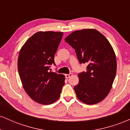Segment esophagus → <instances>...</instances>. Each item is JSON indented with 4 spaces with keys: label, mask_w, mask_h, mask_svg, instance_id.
Returning a JSON list of instances; mask_svg holds the SVG:
<instances>
[{
    "label": "esophagus",
    "mask_w": 130,
    "mask_h": 130,
    "mask_svg": "<svg viewBox=\"0 0 130 130\" xmlns=\"http://www.w3.org/2000/svg\"><path fill=\"white\" fill-rule=\"evenodd\" d=\"M72 75H73L72 73H70V74H66L65 76L66 78H69V77H71Z\"/></svg>",
    "instance_id": "obj_1"
}]
</instances>
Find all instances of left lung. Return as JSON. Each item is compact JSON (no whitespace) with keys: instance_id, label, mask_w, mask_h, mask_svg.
<instances>
[{"instance_id":"8db88e82","label":"left lung","mask_w":130,"mask_h":130,"mask_svg":"<svg viewBox=\"0 0 130 130\" xmlns=\"http://www.w3.org/2000/svg\"><path fill=\"white\" fill-rule=\"evenodd\" d=\"M65 41L75 50L80 63L87 64L86 71L77 75L79 83L74 87L77 98L89 105L101 102L109 93L117 71L111 44L93 29L74 31Z\"/></svg>"}]
</instances>
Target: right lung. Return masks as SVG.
Returning a JSON list of instances; mask_svg holds the SVG:
<instances>
[{
	"mask_svg": "<svg viewBox=\"0 0 130 130\" xmlns=\"http://www.w3.org/2000/svg\"><path fill=\"white\" fill-rule=\"evenodd\" d=\"M63 32L40 31L26 41L19 51L18 68L22 87L35 102L51 104L59 99L65 76L51 72Z\"/></svg>",
	"mask_w": 130,
	"mask_h": 130,
	"instance_id": "obj_1",
	"label": "right lung"
}]
</instances>
